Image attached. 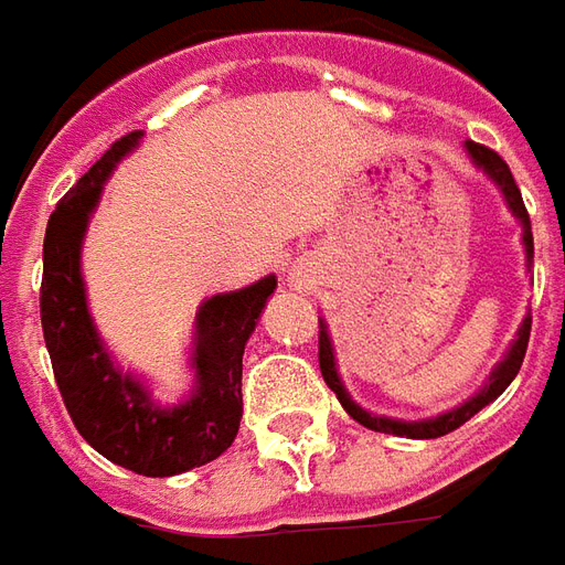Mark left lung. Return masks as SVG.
I'll use <instances>...</instances> for the list:
<instances>
[{
  "label": "left lung",
  "instance_id": "1",
  "mask_svg": "<svg viewBox=\"0 0 565 565\" xmlns=\"http://www.w3.org/2000/svg\"><path fill=\"white\" fill-rule=\"evenodd\" d=\"M467 150L472 156V162L484 168V174L491 177L493 183L502 189V195L509 201V207L512 213L521 220L524 225V246H526V262H533V232H530V213L524 207V198H521V189L514 183L512 171H509V164L502 159L500 152L491 150V147H484V143L467 141ZM530 324H533V316H526L524 324H521V331H518V340L509 349V355L502 358L500 367L493 370L491 379H488V385L467 401L463 406H457L451 413L446 415H436V418H427V422H394V418H379V415H370L367 409H361L349 394H345L343 382L337 376V364H333V349H331V337H328V324L319 319V367H322V376L328 382V388L337 394V401L343 403V409L358 424H364L370 430H379V434H394V436H409V439H436V436H446L451 430H457L460 424H467L469 418L476 413H481L488 403H493L500 397L502 391L512 385V379L518 376V370L524 364L526 355V343H530Z\"/></svg>",
  "mask_w": 565,
  "mask_h": 565
}]
</instances>
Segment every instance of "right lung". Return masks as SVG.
<instances>
[{"label":"right lung","instance_id":"right-lung-1","mask_svg":"<svg viewBox=\"0 0 565 565\" xmlns=\"http://www.w3.org/2000/svg\"><path fill=\"white\" fill-rule=\"evenodd\" d=\"M129 131L56 204L44 234L41 328L53 376L77 434L98 455L138 476L164 479L204 467L232 446L243 415V345L274 295L277 277L216 295L198 310L195 394L183 406L159 409L150 394L110 364L86 312L81 241L114 164L138 143Z\"/></svg>","mask_w":565,"mask_h":565}]
</instances>
